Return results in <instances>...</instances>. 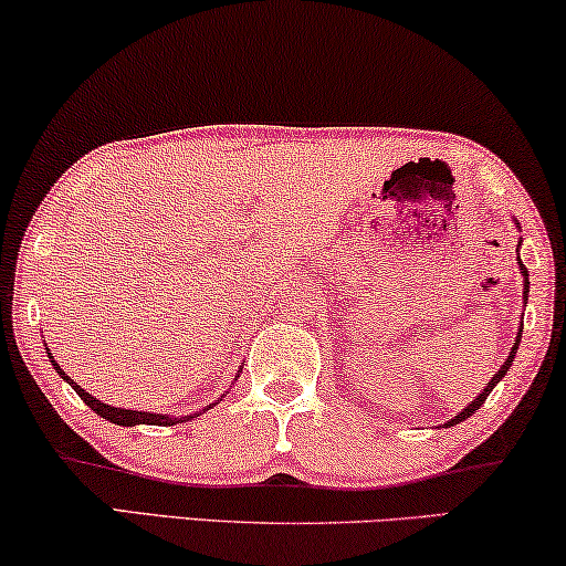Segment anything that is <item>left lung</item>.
Returning <instances> with one entry per match:
<instances>
[{
  "label": "left lung",
  "mask_w": 566,
  "mask_h": 566,
  "mask_svg": "<svg viewBox=\"0 0 566 566\" xmlns=\"http://www.w3.org/2000/svg\"><path fill=\"white\" fill-rule=\"evenodd\" d=\"M521 242H523V239H521ZM521 242H517V247H521ZM517 265H521V273H523V301H525V304H528V289H531V283H528V270H525V265H523V262H521V252H517ZM521 337H523V322H521V329H517V337H515V343H513V347H510V355H507V358H505V363H502V366H500V370H497V374H494V376L490 378V384H486V386H484V389H482V394H479V397H476L474 401H471V405H469V407H463L459 415H455V417H451V420H448V422H446V428H451V424H459V422H463V420H467V417H471V415H474V412H476V409L484 405V401H486V397H490V394H492V389H494V386H497V384L502 381V378H505V376H507V370H510V366H513V360H515V353H517V345H521Z\"/></svg>",
  "instance_id": "8db88e82"
}]
</instances>
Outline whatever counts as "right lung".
Masks as SVG:
<instances>
[{
  "instance_id": "obj_1",
  "label": "right lung",
  "mask_w": 566,
  "mask_h": 566,
  "mask_svg": "<svg viewBox=\"0 0 566 566\" xmlns=\"http://www.w3.org/2000/svg\"><path fill=\"white\" fill-rule=\"evenodd\" d=\"M45 345V343H43ZM45 353H49V360H51V366H53V370H56V374L64 378V381L72 386V389L80 394V399L84 401V405H87L92 412L95 415H99L103 417V420H107V422H113V424H123V428H134V424H161V428H167V424H180V422H188V420H192V415H157V412H138V409H126V407H111V405H105V401H99L97 397H92L90 391H84L80 384L74 381L72 376H66L64 374V368L59 366L56 360H53V353L49 350V347H45ZM242 374V368L237 370V376ZM219 405V399L213 401V405H206L203 409H200V412H206V409H211V407H216ZM200 412H196V415H200Z\"/></svg>"
}]
</instances>
